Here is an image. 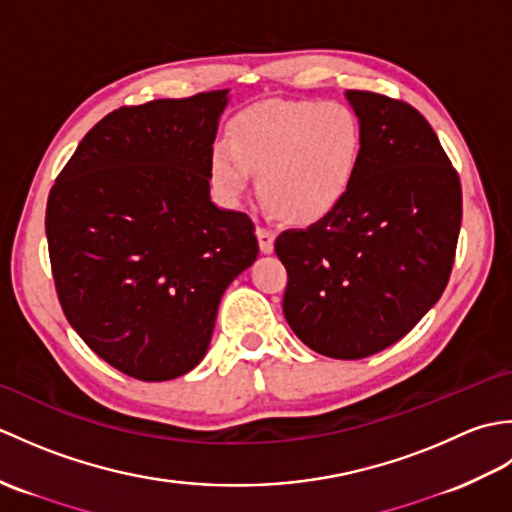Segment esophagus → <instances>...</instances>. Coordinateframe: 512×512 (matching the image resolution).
Here are the masks:
<instances>
[{"label":"esophagus","instance_id":"34e87169","mask_svg":"<svg viewBox=\"0 0 512 512\" xmlns=\"http://www.w3.org/2000/svg\"><path fill=\"white\" fill-rule=\"evenodd\" d=\"M257 239H259V248H262V253L270 255L275 250V233L270 231L266 226H257Z\"/></svg>","mask_w":512,"mask_h":512}]
</instances>
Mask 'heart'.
I'll return each mask as SVG.
<instances>
[{
  "instance_id": "1",
  "label": "heart",
  "mask_w": 512,
  "mask_h": 512,
  "mask_svg": "<svg viewBox=\"0 0 512 512\" xmlns=\"http://www.w3.org/2000/svg\"><path fill=\"white\" fill-rule=\"evenodd\" d=\"M363 156V127L336 101H270L231 127L211 149L217 193L235 204L259 176V193L295 224L321 222L350 193Z\"/></svg>"
}]
</instances>
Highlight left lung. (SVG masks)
Returning a JSON list of instances; mask_svg holds the SVG:
<instances>
[{"label":"left lung","instance_id":"left-lung-1","mask_svg":"<svg viewBox=\"0 0 512 512\" xmlns=\"http://www.w3.org/2000/svg\"><path fill=\"white\" fill-rule=\"evenodd\" d=\"M363 156L339 209L275 242L284 317L310 350L356 361L400 341L449 284L462 224L458 171L416 107L345 92Z\"/></svg>","mask_w":512,"mask_h":512}]
</instances>
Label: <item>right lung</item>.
Returning <instances> with one entry per match:
<instances>
[{
  "label": "right lung",
  "mask_w": 512,
  "mask_h": 512,
  "mask_svg": "<svg viewBox=\"0 0 512 512\" xmlns=\"http://www.w3.org/2000/svg\"><path fill=\"white\" fill-rule=\"evenodd\" d=\"M228 90L121 107L76 147L48 195L46 235L65 319L138 380L191 372L228 284L255 262L246 213L211 202Z\"/></svg>",
  "instance_id": "right-lung-1"
}]
</instances>
